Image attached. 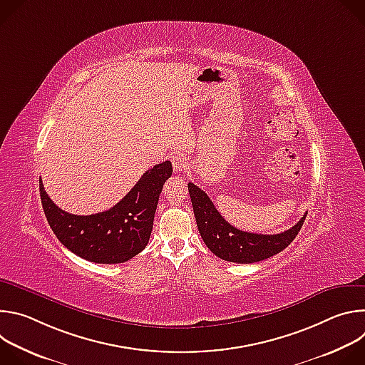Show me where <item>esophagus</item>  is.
Returning <instances> with one entry per match:
<instances>
[{
  "label": "esophagus",
  "mask_w": 365,
  "mask_h": 365,
  "mask_svg": "<svg viewBox=\"0 0 365 365\" xmlns=\"http://www.w3.org/2000/svg\"><path fill=\"white\" fill-rule=\"evenodd\" d=\"M172 165H173V169L175 172H183L189 168V162H187V158L183 154H176L173 155L172 159Z\"/></svg>",
  "instance_id": "esophagus-1"
}]
</instances>
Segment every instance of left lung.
<instances>
[{"label": "left lung", "instance_id": "1", "mask_svg": "<svg viewBox=\"0 0 365 365\" xmlns=\"http://www.w3.org/2000/svg\"><path fill=\"white\" fill-rule=\"evenodd\" d=\"M187 189L196 225L203 242L217 257L225 259V262L250 264L270 258L272 255L283 251L296 238L306 218L304 214L294 227L280 234L264 235L245 232L228 224L217 211L211 197L202 189L192 182L187 183Z\"/></svg>", "mask_w": 365, "mask_h": 365}]
</instances>
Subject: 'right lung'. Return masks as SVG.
<instances>
[{
  "instance_id": "right-lung-1",
  "label": "right lung",
  "mask_w": 365,
  "mask_h": 365,
  "mask_svg": "<svg viewBox=\"0 0 365 365\" xmlns=\"http://www.w3.org/2000/svg\"><path fill=\"white\" fill-rule=\"evenodd\" d=\"M172 172L169 160L155 165L111 210L95 215L61 210L46 193L40 178L43 211L51 231L73 254L99 264L124 263L145 248L159 196Z\"/></svg>"
}]
</instances>
